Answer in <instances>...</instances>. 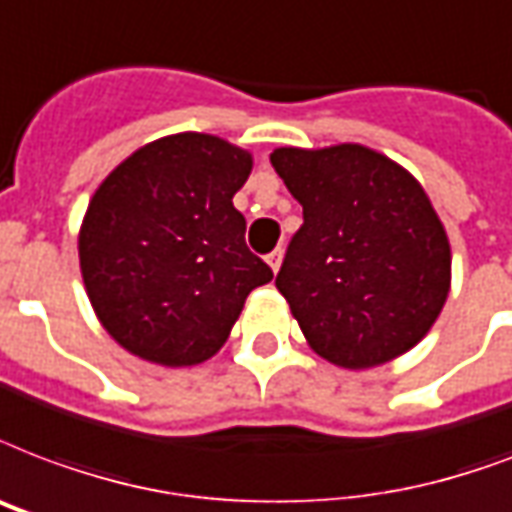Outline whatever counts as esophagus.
Segmentation results:
<instances>
[{
	"instance_id": "esophagus-1",
	"label": "esophagus",
	"mask_w": 512,
	"mask_h": 512,
	"mask_svg": "<svg viewBox=\"0 0 512 512\" xmlns=\"http://www.w3.org/2000/svg\"><path fill=\"white\" fill-rule=\"evenodd\" d=\"M282 257H284L282 249H273L271 255L265 257V260H268V265H271V271H273V273H276V271H279V268H282Z\"/></svg>"
}]
</instances>
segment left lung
Masks as SVG:
<instances>
[{"label": "left lung", "instance_id": "left-lung-1", "mask_svg": "<svg viewBox=\"0 0 512 512\" xmlns=\"http://www.w3.org/2000/svg\"><path fill=\"white\" fill-rule=\"evenodd\" d=\"M298 204L276 290L311 349L346 370L397 360L432 330L451 292V244L419 179L365 144L276 147Z\"/></svg>", "mask_w": 512, "mask_h": 512}]
</instances>
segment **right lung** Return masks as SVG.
Returning a JSON list of instances; mask_svg holds the SVG:
<instances>
[{
	"label": "right lung",
	"instance_id": "add662e5",
	"mask_svg": "<svg viewBox=\"0 0 512 512\" xmlns=\"http://www.w3.org/2000/svg\"><path fill=\"white\" fill-rule=\"evenodd\" d=\"M252 163L244 147L185 131L131 152L96 187L77 236L83 284L101 327L139 360H212L249 292L273 279L233 206Z\"/></svg>",
	"mask_w": 512,
	"mask_h": 512
}]
</instances>
